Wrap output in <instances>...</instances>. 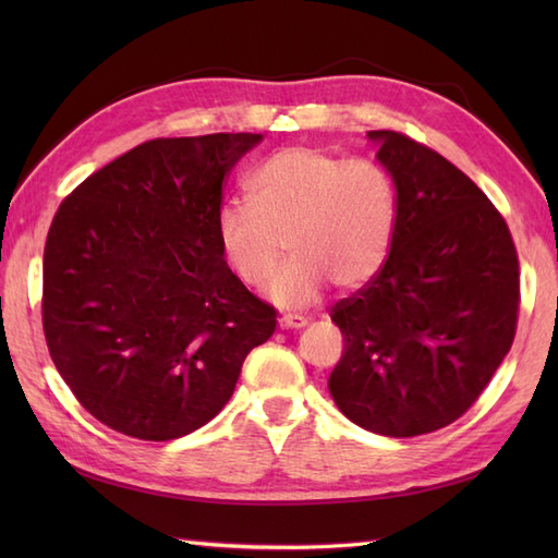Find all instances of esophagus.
<instances>
[{
    "instance_id": "1",
    "label": "esophagus",
    "mask_w": 558,
    "mask_h": 558,
    "mask_svg": "<svg viewBox=\"0 0 558 558\" xmlns=\"http://www.w3.org/2000/svg\"><path fill=\"white\" fill-rule=\"evenodd\" d=\"M306 324H310V318L300 316V314H286L280 318V328H286V330H300Z\"/></svg>"
}]
</instances>
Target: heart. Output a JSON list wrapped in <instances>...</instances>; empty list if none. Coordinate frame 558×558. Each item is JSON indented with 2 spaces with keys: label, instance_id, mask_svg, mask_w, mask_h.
Masks as SVG:
<instances>
[{
  "label": "heart",
  "instance_id": "1",
  "mask_svg": "<svg viewBox=\"0 0 558 558\" xmlns=\"http://www.w3.org/2000/svg\"><path fill=\"white\" fill-rule=\"evenodd\" d=\"M246 192L252 206L218 210L220 254L246 288H264L288 242L292 260L268 288L280 306H310L328 282L360 290L386 266L398 201L393 180L376 160L290 146L248 174Z\"/></svg>",
  "mask_w": 558,
  "mask_h": 558
}]
</instances>
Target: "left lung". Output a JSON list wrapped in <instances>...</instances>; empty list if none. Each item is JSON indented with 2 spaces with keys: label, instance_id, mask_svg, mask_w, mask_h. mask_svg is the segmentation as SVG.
Returning a JSON list of instances; mask_svg holds the SVG:
<instances>
[{
  "label": "left lung",
  "instance_id": "left-lung-1",
  "mask_svg": "<svg viewBox=\"0 0 558 558\" xmlns=\"http://www.w3.org/2000/svg\"><path fill=\"white\" fill-rule=\"evenodd\" d=\"M396 184L386 266L330 318L345 350L328 378L362 429L408 438L462 417L513 345L520 270L513 236L482 189L436 150L369 132Z\"/></svg>",
  "mask_w": 558,
  "mask_h": 558
}]
</instances>
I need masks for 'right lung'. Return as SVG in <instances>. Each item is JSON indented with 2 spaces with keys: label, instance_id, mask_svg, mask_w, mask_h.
<instances>
[{
  "label": "right lung",
  "instance_id": "add662e5",
  "mask_svg": "<svg viewBox=\"0 0 558 558\" xmlns=\"http://www.w3.org/2000/svg\"><path fill=\"white\" fill-rule=\"evenodd\" d=\"M260 134L153 138L93 172L50 225L43 330L71 393L110 429L170 441L234 393L276 310L225 264V177Z\"/></svg>",
  "mask_w": 558,
  "mask_h": 558
}]
</instances>
